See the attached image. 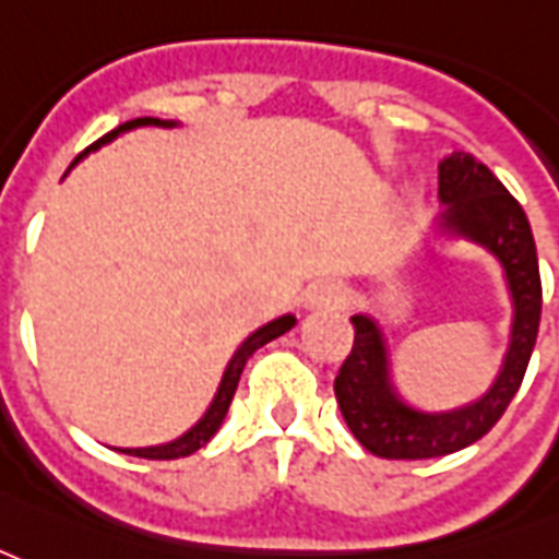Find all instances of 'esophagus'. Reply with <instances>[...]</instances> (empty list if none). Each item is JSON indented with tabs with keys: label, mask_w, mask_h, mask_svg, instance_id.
Masks as SVG:
<instances>
[{
	"label": "esophagus",
	"mask_w": 559,
	"mask_h": 559,
	"mask_svg": "<svg viewBox=\"0 0 559 559\" xmlns=\"http://www.w3.org/2000/svg\"><path fill=\"white\" fill-rule=\"evenodd\" d=\"M305 301H308V308H341V305H346V290L341 284L325 281V284H313Z\"/></svg>",
	"instance_id": "obj_1"
}]
</instances>
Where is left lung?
I'll list each match as a JSON object with an SVG mask.
<instances>
[{"label": "left lung", "mask_w": 559, "mask_h": 559, "mask_svg": "<svg viewBox=\"0 0 559 559\" xmlns=\"http://www.w3.org/2000/svg\"><path fill=\"white\" fill-rule=\"evenodd\" d=\"M438 198L444 204L438 234L477 242L503 269L512 299L510 346L498 379L479 400L450 412H424L396 394L379 322L367 313H355L353 353L346 355L334 379V396L361 448L382 459L448 456L479 441L522 388L539 334L543 281L531 222L522 204L486 165L462 151H453L438 163Z\"/></svg>", "instance_id": "1"}]
</instances>
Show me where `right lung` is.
<instances>
[{"mask_svg": "<svg viewBox=\"0 0 559 559\" xmlns=\"http://www.w3.org/2000/svg\"><path fill=\"white\" fill-rule=\"evenodd\" d=\"M135 127H175V121H159V118H135V121L121 123L118 130L106 132L103 139H97V142L91 144L88 151L80 153V156L73 159V165L80 163L82 156H88L91 151H97V147H103V144H109L111 139H118L121 132L135 130ZM73 165H70V168H73ZM293 325H296V317H293V313H284V317H278V320H272V322H266V325H260L254 334H248L246 341H242V346H239L237 353H234V358L227 361L225 376H222V384H218V391H216V396H213V403H210V408L204 412V417H201V420H198L195 427L189 429V432H183V436L175 438V441H168V444H153V448H115V450H121V453H130V456H142V459L192 456V453L204 448L206 441L216 436L218 427H222V420H225L227 408H230V400H234V394H237L239 376H242V367H246L248 358L258 353L260 346H266L269 341H275V337H281L284 332H290Z\"/></svg>", "mask_w": 559, "mask_h": 559, "instance_id": "add662e5", "label": "right lung"}]
</instances>
